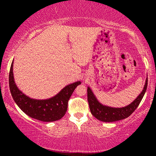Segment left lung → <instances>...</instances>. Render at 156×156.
Wrapping results in <instances>:
<instances>
[{"mask_svg":"<svg viewBox=\"0 0 156 156\" xmlns=\"http://www.w3.org/2000/svg\"><path fill=\"white\" fill-rule=\"evenodd\" d=\"M147 86H148V79H146L144 88L139 96L131 104L122 108H112L102 105L97 101L90 88L88 87L87 88V99H88L91 114L98 120L104 121V122H113V121L122 120L127 118L131 116L132 113L139 105L146 93Z\"/></svg>","mask_w":156,"mask_h":156,"instance_id":"left-lung-1","label":"left lung"}]
</instances>
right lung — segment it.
<instances>
[{"label": "right lung", "instance_id": "obj_1", "mask_svg": "<svg viewBox=\"0 0 156 156\" xmlns=\"http://www.w3.org/2000/svg\"><path fill=\"white\" fill-rule=\"evenodd\" d=\"M12 63L9 72V87L14 101L27 116L37 120L50 122L62 118L67 110L70 97L80 82L67 85L54 97L46 100H36L27 97L18 89L14 82Z\"/></svg>", "mask_w": 156, "mask_h": 156}]
</instances>
